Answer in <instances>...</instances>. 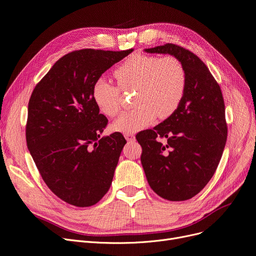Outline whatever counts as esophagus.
<instances>
[{
	"label": "esophagus",
	"mask_w": 256,
	"mask_h": 256,
	"mask_svg": "<svg viewBox=\"0 0 256 256\" xmlns=\"http://www.w3.org/2000/svg\"><path fill=\"white\" fill-rule=\"evenodd\" d=\"M124 138L128 141H135V135L134 134H124Z\"/></svg>",
	"instance_id": "34e87169"
}]
</instances>
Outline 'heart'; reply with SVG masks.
Segmentation results:
<instances>
[{
	"mask_svg": "<svg viewBox=\"0 0 256 256\" xmlns=\"http://www.w3.org/2000/svg\"><path fill=\"white\" fill-rule=\"evenodd\" d=\"M118 86L104 78L96 80L92 87L93 100L100 112L116 116L121 109V91L136 89L135 109L121 115L113 130L124 134L136 132L156 119L167 118L182 104L186 90V72L176 56L132 55L114 72Z\"/></svg>",
	"mask_w": 256,
	"mask_h": 256,
	"instance_id": "heart-1",
	"label": "heart"
}]
</instances>
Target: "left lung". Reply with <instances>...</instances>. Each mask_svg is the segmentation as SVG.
<instances>
[{"label": "left lung", "mask_w": 256, "mask_h": 256, "mask_svg": "<svg viewBox=\"0 0 256 256\" xmlns=\"http://www.w3.org/2000/svg\"><path fill=\"white\" fill-rule=\"evenodd\" d=\"M145 50L178 57L188 80L178 109L152 130L137 134L142 167L158 196L188 200L210 180L224 150L227 124L222 91L206 65L191 50L174 44ZM164 138L165 144L159 140Z\"/></svg>", "instance_id": "1"}]
</instances>
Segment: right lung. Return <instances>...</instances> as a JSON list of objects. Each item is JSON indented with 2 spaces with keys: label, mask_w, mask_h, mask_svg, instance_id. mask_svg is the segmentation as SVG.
Listing matches in <instances>:
<instances>
[{
  "label": "right lung",
  "mask_w": 256,
  "mask_h": 256,
  "mask_svg": "<svg viewBox=\"0 0 256 256\" xmlns=\"http://www.w3.org/2000/svg\"><path fill=\"white\" fill-rule=\"evenodd\" d=\"M132 50L83 48L66 54L31 94L26 146L48 189L72 206H94L110 189L126 141L118 132L100 138L108 119L100 114L92 87Z\"/></svg>",
  "instance_id": "1"
}]
</instances>
